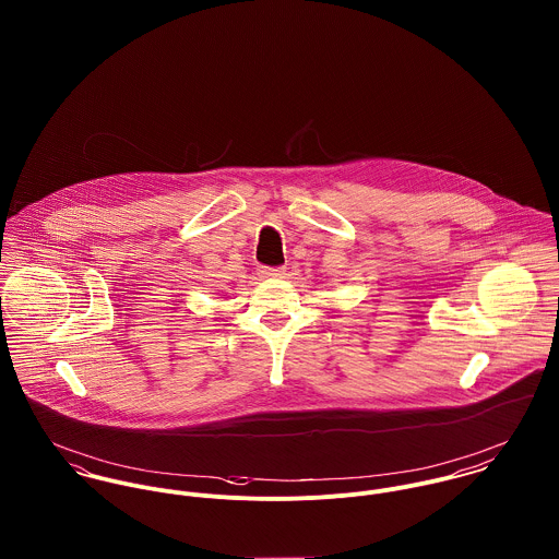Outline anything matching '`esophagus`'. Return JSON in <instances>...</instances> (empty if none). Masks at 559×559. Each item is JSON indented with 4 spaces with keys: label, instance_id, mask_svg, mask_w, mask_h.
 Instances as JSON below:
<instances>
[{
    "label": "esophagus",
    "instance_id": "1",
    "mask_svg": "<svg viewBox=\"0 0 559 559\" xmlns=\"http://www.w3.org/2000/svg\"><path fill=\"white\" fill-rule=\"evenodd\" d=\"M260 275L269 277V280H277V277H284V269H280V266H262Z\"/></svg>",
    "mask_w": 559,
    "mask_h": 559
}]
</instances>
